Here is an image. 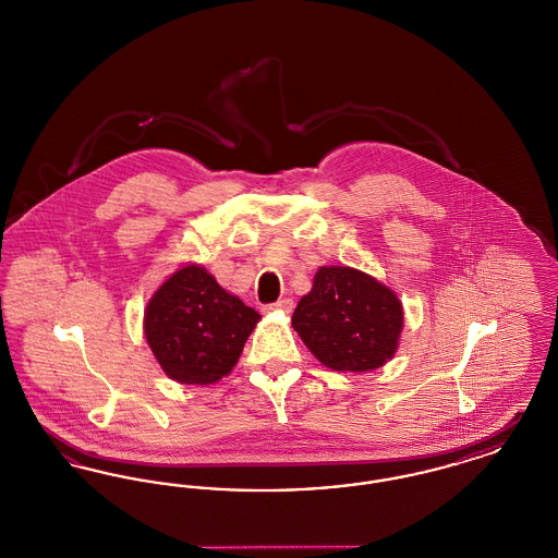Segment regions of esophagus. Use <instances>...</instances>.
Wrapping results in <instances>:
<instances>
[{
    "instance_id": "1",
    "label": "esophagus",
    "mask_w": 558,
    "mask_h": 558,
    "mask_svg": "<svg viewBox=\"0 0 558 558\" xmlns=\"http://www.w3.org/2000/svg\"><path fill=\"white\" fill-rule=\"evenodd\" d=\"M292 299H280V301H276V303H269L264 307V312H282V314H291L292 312Z\"/></svg>"
}]
</instances>
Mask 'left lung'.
<instances>
[{
  "instance_id": "left-lung-1",
  "label": "left lung",
  "mask_w": 558,
  "mask_h": 558,
  "mask_svg": "<svg viewBox=\"0 0 558 558\" xmlns=\"http://www.w3.org/2000/svg\"><path fill=\"white\" fill-rule=\"evenodd\" d=\"M292 328L326 368L376 371L398 351L403 307L396 292L368 274L322 266L292 314Z\"/></svg>"
}]
</instances>
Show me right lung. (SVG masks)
<instances>
[{
    "instance_id": "1",
    "label": "right lung",
    "mask_w": 558,
    "mask_h": 558,
    "mask_svg": "<svg viewBox=\"0 0 558 558\" xmlns=\"http://www.w3.org/2000/svg\"><path fill=\"white\" fill-rule=\"evenodd\" d=\"M262 316L203 266L173 271L146 305L144 335L162 372L182 385L228 376Z\"/></svg>"
}]
</instances>
